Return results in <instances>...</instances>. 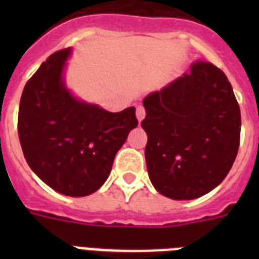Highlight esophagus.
Wrapping results in <instances>:
<instances>
[{
	"instance_id": "esophagus-1",
	"label": "esophagus",
	"mask_w": 259,
	"mask_h": 259,
	"mask_svg": "<svg viewBox=\"0 0 259 259\" xmlns=\"http://www.w3.org/2000/svg\"><path fill=\"white\" fill-rule=\"evenodd\" d=\"M136 115H137V119H138V121L141 122L142 119L145 118V115H146L145 107H144V106H138V107H137V111H136Z\"/></svg>"
}]
</instances>
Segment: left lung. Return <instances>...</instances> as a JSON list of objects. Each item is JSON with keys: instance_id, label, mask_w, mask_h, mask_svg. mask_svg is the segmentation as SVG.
Here are the masks:
<instances>
[{"instance_id": "1", "label": "left lung", "mask_w": 259, "mask_h": 259, "mask_svg": "<svg viewBox=\"0 0 259 259\" xmlns=\"http://www.w3.org/2000/svg\"><path fill=\"white\" fill-rule=\"evenodd\" d=\"M144 99L146 168L158 192L192 200L217 188L237 157L241 110L225 72L208 62Z\"/></svg>"}]
</instances>
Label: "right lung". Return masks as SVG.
Instances as JSON below:
<instances>
[{"mask_svg":"<svg viewBox=\"0 0 259 259\" xmlns=\"http://www.w3.org/2000/svg\"><path fill=\"white\" fill-rule=\"evenodd\" d=\"M71 48L42 63L22 91L18 137L28 165L66 196H87L107 180L115 154L137 127L136 109L110 113L75 98L64 83Z\"/></svg>","mask_w":259,"mask_h":259,"instance_id":"add662e5","label":"right lung"}]
</instances>
